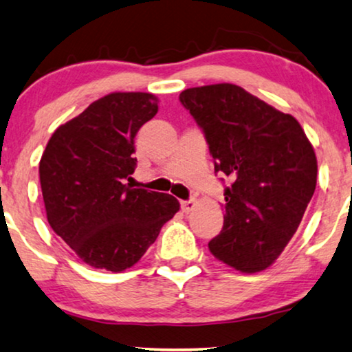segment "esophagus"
Wrapping results in <instances>:
<instances>
[{
    "label": "esophagus",
    "mask_w": 352,
    "mask_h": 352,
    "mask_svg": "<svg viewBox=\"0 0 352 352\" xmlns=\"http://www.w3.org/2000/svg\"><path fill=\"white\" fill-rule=\"evenodd\" d=\"M194 208H195V200H182L181 201V210L184 211V213H190Z\"/></svg>",
    "instance_id": "1"
}]
</instances>
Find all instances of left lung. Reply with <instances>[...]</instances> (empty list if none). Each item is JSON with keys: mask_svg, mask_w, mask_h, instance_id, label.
Segmentation results:
<instances>
[{"mask_svg": "<svg viewBox=\"0 0 352 352\" xmlns=\"http://www.w3.org/2000/svg\"><path fill=\"white\" fill-rule=\"evenodd\" d=\"M179 100L201 128L214 173L229 176L226 214L208 248L240 272L280 256L316 190L317 158L292 115L230 83L189 88Z\"/></svg>", "mask_w": 352, "mask_h": 352, "instance_id": "obj_1", "label": "left lung"}]
</instances>
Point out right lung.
<instances>
[{
	"label": "right lung",
	"instance_id": "1",
	"mask_svg": "<svg viewBox=\"0 0 352 352\" xmlns=\"http://www.w3.org/2000/svg\"><path fill=\"white\" fill-rule=\"evenodd\" d=\"M158 112L148 93H112L52 133L40 160L47 223L91 267L122 272L179 210L170 194L133 189L139 128Z\"/></svg>",
	"mask_w": 352,
	"mask_h": 352
}]
</instances>
